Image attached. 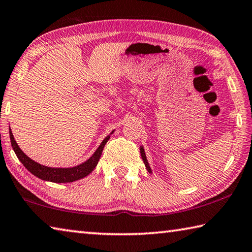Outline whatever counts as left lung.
<instances>
[{"label": "left lung", "instance_id": "left-lung-1", "mask_svg": "<svg viewBox=\"0 0 252 252\" xmlns=\"http://www.w3.org/2000/svg\"><path fill=\"white\" fill-rule=\"evenodd\" d=\"M140 153H141V158H142V160H143V162H144V165H146V168H147V170H148V172H150V173H152V170H151V167H150V164H149V162H148V159H147L146 152H144V149H143V146H141V147H140Z\"/></svg>", "mask_w": 252, "mask_h": 252}]
</instances>
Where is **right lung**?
Here are the masks:
<instances>
[{
    "mask_svg": "<svg viewBox=\"0 0 252 252\" xmlns=\"http://www.w3.org/2000/svg\"><path fill=\"white\" fill-rule=\"evenodd\" d=\"M10 131V140H11V144L12 148L15 152L18 159L22 162V164L27 168L30 172H31L33 176L37 177L41 180L44 181H50V182H55V183H66V182H74L76 180H80V179H83L87 176H89L93 170L95 169L97 162L100 160V157L102 155V151H103V148L108 142V140L110 139L111 134H113V132L116 130H113L109 135H106L103 141L100 143V146L97 147L94 153L89 158L87 161L82 162L75 167H71V168H52V167H46V165L40 164L32 160L31 158H29L25 153L21 150V148L19 147V144L16 143L14 140L13 133H12L11 129H8Z\"/></svg>",
    "mask_w": 252,
    "mask_h": 252,
    "instance_id": "obj_1",
    "label": "right lung"
}]
</instances>
